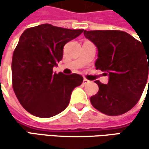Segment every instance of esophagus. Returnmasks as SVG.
Returning <instances> with one entry per match:
<instances>
[{
  "instance_id": "1",
  "label": "esophagus",
  "mask_w": 149,
  "mask_h": 149,
  "mask_svg": "<svg viewBox=\"0 0 149 149\" xmlns=\"http://www.w3.org/2000/svg\"><path fill=\"white\" fill-rule=\"evenodd\" d=\"M90 81L89 80H87L86 78H84V80H83V84H88Z\"/></svg>"
}]
</instances>
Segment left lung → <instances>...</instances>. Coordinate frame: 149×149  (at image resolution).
<instances>
[{
    "label": "left lung",
    "instance_id": "1",
    "mask_svg": "<svg viewBox=\"0 0 149 149\" xmlns=\"http://www.w3.org/2000/svg\"><path fill=\"white\" fill-rule=\"evenodd\" d=\"M84 34L97 48V69L109 76L107 84L96 81L99 91L91 97V103L108 116L126 113L137 104L145 89L149 52L142 42L123 31L84 30Z\"/></svg>",
    "mask_w": 149,
    "mask_h": 149
}]
</instances>
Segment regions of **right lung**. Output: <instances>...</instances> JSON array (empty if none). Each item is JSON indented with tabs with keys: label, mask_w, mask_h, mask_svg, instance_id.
I'll return each instance as SVG.
<instances>
[{
	"label": "right lung",
	"mask_w": 149,
	"mask_h": 149,
	"mask_svg": "<svg viewBox=\"0 0 149 149\" xmlns=\"http://www.w3.org/2000/svg\"><path fill=\"white\" fill-rule=\"evenodd\" d=\"M83 32L42 24L21 34L13 54L12 81L19 102L30 114L48 118L68 106L72 91L84 78L53 73L52 69L62 59L65 45Z\"/></svg>",
	"instance_id": "right-lung-1"
}]
</instances>
